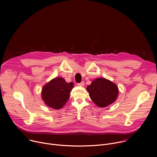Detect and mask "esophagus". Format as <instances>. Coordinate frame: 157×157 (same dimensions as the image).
I'll return each instance as SVG.
<instances>
[{"label": "esophagus", "instance_id": "obj_1", "mask_svg": "<svg viewBox=\"0 0 157 157\" xmlns=\"http://www.w3.org/2000/svg\"><path fill=\"white\" fill-rule=\"evenodd\" d=\"M84 85V82L82 81V82H80V83H78V86H83Z\"/></svg>", "mask_w": 157, "mask_h": 157}]
</instances>
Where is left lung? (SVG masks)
Masks as SVG:
<instances>
[{"instance_id": "obj_1", "label": "left lung", "mask_w": 157, "mask_h": 157, "mask_svg": "<svg viewBox=\"0 0 157 157\" xmlns=\"http://www.w3.org/2000/svg\"><path fill=\"white\" fill-rule=\"evenodd\" d=\"M86 90L93 102L101 108L114 103L119 95L117 85L104 78L95 79L87 86Z\"/></svg>"}]
</instances>
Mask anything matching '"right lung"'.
<instances>
[{"mask_svg": "<svg viewBox=\"0 0 157 157\" xmlns=\"http://www.w3.org/2000/svg\"><path fill=\"white\" fill-rule=\"evenodd\" d=\"M73 87V82H66L63 78H55L43 86L41 99L49 107L60 109L69 99Z\"/></svg>", "mask_w": 157, "mask_h": 157, "instance_id": "obj_1", "label": "right lung"}]
</instances>
